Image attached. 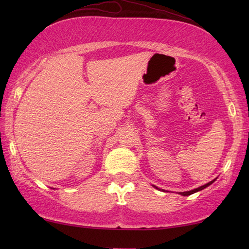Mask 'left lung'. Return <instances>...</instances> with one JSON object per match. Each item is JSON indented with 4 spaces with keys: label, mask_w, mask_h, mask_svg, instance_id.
<instances>
[{
    "label": "left lung",
    "mask_w": 249,
    "mask_h": 249,
    "mask_svg": "<svg viewBox=\"0 0 249 249\" xmlns=\"http://www.w3.org/2000/svg\"><path fill=\"white\" fill-rule=\"evenodd\" d=\"M215 181V179H213V181H211V182H209L208 184H205V185H203V186H200V187H198V188H196V189H193V190H189V192H182V193H179V195H182V196H189V195H192V194H194V193H197V192H199V190H202V189H204L205 187H208V186H210L211 184H212L213 182ZM153 186H154L156 189H160L158 187H156L155 185H153Z\"/></svg>",
    "instance_id": "8db88e82"
}]
</instances>
